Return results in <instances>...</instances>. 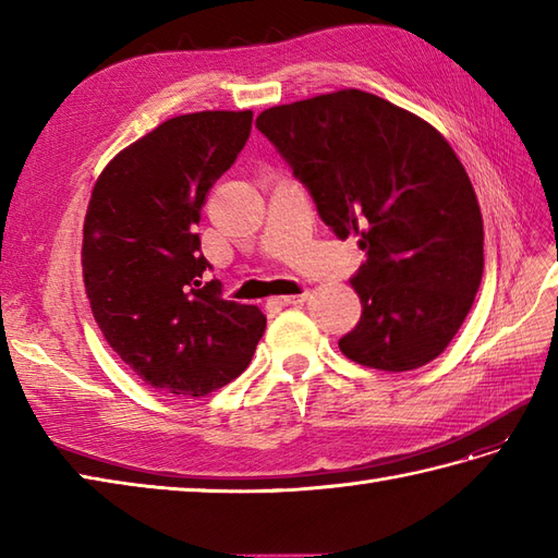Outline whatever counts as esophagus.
<instances>
[{"label": "esophagus", "mask_w": 558, "mask_h": 558, "mask_svg": "<svg viewBox=\"0 0 558 558\" xmlns=\"http://www.w3.org/2000/svg\"><path fill=\"white\" fill-rule=\"evenodd\" d=\"M306 302V292L304 294H288V298H276V304L280 306H294V304H304Z\"/></svg>", "instance_id": "1"}]
</instances>
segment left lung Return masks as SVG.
Returning a JSON list of instances; mask_svg holds the SVG:
<instances>
[{"label": "left lung", "mask_w": 558, "mask_h": 558, "mask_svg": "<svg viewBox=\"0 0 558 558\" xmlns=\"http://www.w3.org/2000/svg\"><path fill=\"white\" fill-rule=\"evenodd\" d=\"M256 126L328 228L366 252L350 280L362 318L340 352L381 372L436 360L484 270L482 213L456 150L422 117L357 88L278 105Z\"/></svg>", "instance_id": "left-lung-1"}]
</instances>
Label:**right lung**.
I'll return each instance as SVG.
<instances>
[{
	"label": "right lung",
	"instance_id": "right-lung-1",
	"mask_svg": "<svg viewBox=\"0 0 558 558\" xmlns=\"http://www.w3.org/2000/svg\"><path fill=\"white\" fill-rule=\"evenodd\" d=\"M252 110L180 114L117 153L83 222V282L108 345L141 381L201 398L254 357L266 316L222 300L196 225L210 186L244 148Z\"/></svg>",
	"mask_w": 558,
	"mask_h": 558
}]
</instances>
